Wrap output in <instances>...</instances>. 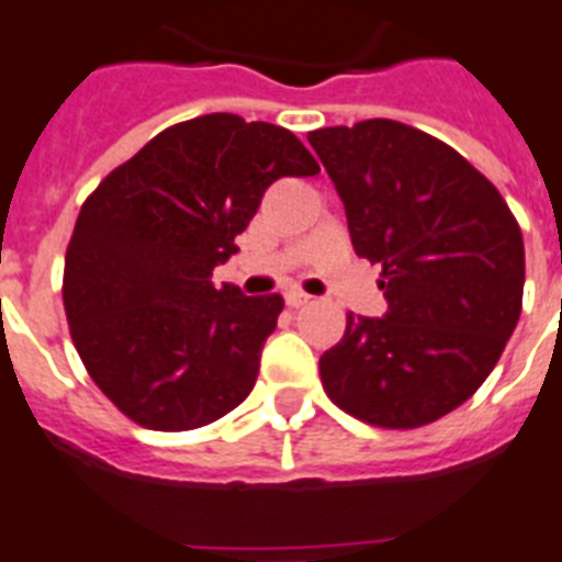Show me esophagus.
I'll return each mask as SVG.
<instances>
[{
	"label": "esophagus",
	"instance_id": "34e87169",
	"mask_svg": "<svg viewBox=\"0 0 562 562\" xmlns=\"http://www.w3.org/2000/svg\"><path fill=\"white\" fill-rule=\"evenodd\" d=\"M313 299H310L307 293H299V290H293V293H286V304L290 307H304V304H310Z\"/></svg>",
	"mask_w": 562,
	"mask_h": 562
}]
</instances>
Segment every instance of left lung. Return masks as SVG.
Masks as SVG:
<instances>
[{"label":"left lung","instance_id":"8db88e82","mask_svg":"<svg viewBox=\"0 0 562 562\" xmlns=\"http://www.w3.org/2000/svg\"><path fill=\"white\" fill-rule=\"evenodd\" d=\"M345 205L353 252L383 263L389 310L348 316L322 353L327 397L385 429L432 424L499 362L522 310L525 246L493 182L401 121L307 136Z\"/></svg>","mask_w":562,"mask_h":562}]
</instances>
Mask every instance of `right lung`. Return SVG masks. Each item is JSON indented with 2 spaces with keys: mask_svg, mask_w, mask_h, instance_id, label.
I'll list each match as a JSON object with an SVG mask.
<instances>
[{
  "mask_svg": "<svg viewBox=\"0 0 562 562\" xmlns=\"http://www.w3.org/2000/svg\"><path fill=\"white\" fill-rule=\"evenodd\" d=\"M313 173L290 130L211 112L161 130L83 203L63 304L89 376L130 420L182 432L249 397L284 299L217 290L211 272L276 179Z\"/></svg>",
  "mask_w": 562,
  "mask_h": 562,
  "instance_id": "1",
  "label": "right lung"
}]
</instances>
